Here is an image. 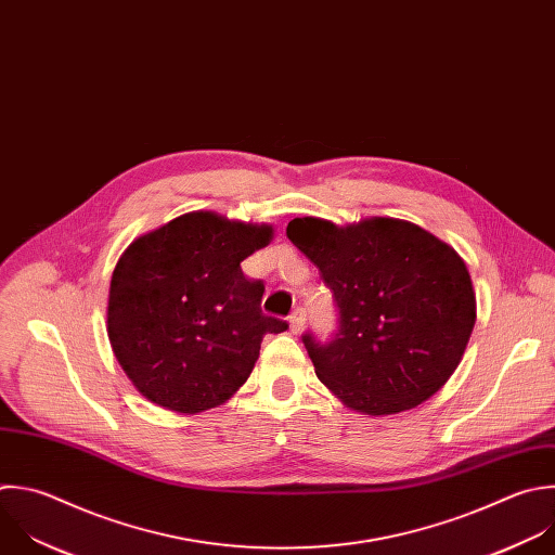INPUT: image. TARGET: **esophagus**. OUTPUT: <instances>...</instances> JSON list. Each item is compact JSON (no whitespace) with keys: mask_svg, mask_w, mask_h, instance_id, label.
Instances as JSON below:
<instances>
[{"mask_svg":"<svg viewBox=\"0 0 555 555\" xmlns=\"http://www.w3.org/2000/svg\"><path fill=\"white\" fill-rule=\"evenodd\" d=\"M305 320H307V313H305V309H302V307H296V309L292 311V315H289V328H292L294 333L302 331V326H305Z\"/></svg>","mask_w":555,"mask_h":555,"instance_id":"esophagus-1","label":"esophagus"}]
</instances>
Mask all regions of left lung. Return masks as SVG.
Segmentation results:
<instances>
[{"instance_id":"obj_1","label":"left lung","mask_w":555,"mask_h":555,"mask_svg":"<svg viewBox=\"0 0 555 555\" xmlns=\"http://www.w3.org/2000/svg\"><path fill=\"white\" fill-rule=\"evenodd\" d=\"M289 242L333 292L337 328L302 333L318 379L348 408L397 414L436 395L475 326V292L460 255L416 224L375 218L339 229L287 224Z\"/></svg>"}]
</instances>
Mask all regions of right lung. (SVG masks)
Instances as JSON below:
<instances>
[{
    "mask_svg": "<svg viewBox=\"0 0 555 555\" xmlns=\"http://www.w3.org/2000/svg\"><path fill=\"white\" fill-rule=\"evenodd\" d=\"M270 240L272 227L198 211L128 246L111 279L108 339L145 399L198 414L248 379L263 335L289 326L261 311L266 285L242 272Z\"/></svg>",
    "mask_w": 555,
    "mask_h": 555,
    "instance_id": "1",
    "label": "right lung"
}]
</instances>
